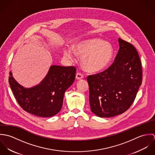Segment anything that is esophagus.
Listing matches in <instances>:
<instances>
[{
	"instance_id": "34e87169",
	"label": "esophagus",
	"mask_w": 155,
	"mask_h": 155,
	"mask_svg": "<svg viewBox=\"0 0 155 155\" xmlns=\"http://www.w3.org/2000/svg\"><path fill=\"white\" fill-rule=\"evenodd\" d=\"M76 79L78 80H80V79H82L84 78V75L80 73H78L76 74Z\"/></svg>"
}]
</instances>
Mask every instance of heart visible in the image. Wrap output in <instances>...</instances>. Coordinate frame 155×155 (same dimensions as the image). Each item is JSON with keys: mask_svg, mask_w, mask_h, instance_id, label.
I'll return each mask as SVG.
<instances>
[{"mask_svg": "<svg viewBox=\"0 0 155 155\" xmlns=\"http://www.w3.org/2000/svg\"><path fill=\"white\" fill-rule=\"evenodd\" d=\"M75 53L82 57V64L87 71L98 72L109 64L114 50L110 43L101 39L92 38L77 43L74 49L70 47L64 48L63 54L67 59L74 60Z\"/></svg>", "mask_w": 155, "mask_h": 155, "instance_id": "1", "label": "heart"}]
</instances>
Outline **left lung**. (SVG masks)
Returning <instances> with one entry per match:
<instances>
[{
	"instance_id": "1",
	"label": "left lung",
	"mask_w": 155,
	"mask_h": 155,
	"mask_svg": "<svg viewBox=\"0 0 155 155\" xmlns=\"http://www.w3.org/2000/svg\"><path fill=\"white\" fill-rule=\"evenodd\" d=\"M119 49L105 71L88 76L91 110L97 116L110 117L127 110L142 82L138 54L133 45L118 39Z\"/></svg>"
}]
</instances>
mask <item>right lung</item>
<instances>
[{
    "mask_svg": "<svg viewBox=\"0 0 155 155\" xmlns=\"http://www.w3.org/2000/svg\"><path fill=\"white\" fill-rule=\"evenodd\" d=\"M76 71L74 67L51 66L38 85L25 88L17 82L10 71L9 83L24 110L39 117H51L61 110L64 93L73 84Z\"/></svg>",
    "mask_w": 155,
    "mask_h": 155,
    "instance_id": "right-lung-1",
    "label": "right lung"
}]
</instances>
